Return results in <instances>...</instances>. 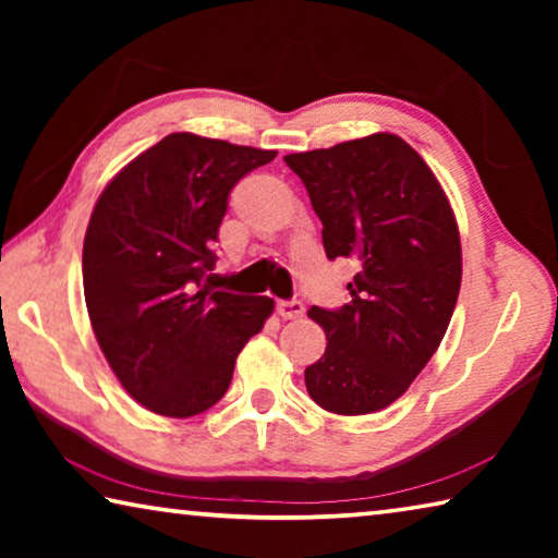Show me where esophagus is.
I'll return each instance as SVG.
<instances>
[{
  "mask_svg": "<svg viewBox=\"0 0 558 558\" xmlns=\"http://www.w3.org/2000/svg\"><path fill=\"white\" fill-rule=\"evenodd\" d=\"M276 310L282 319H300L305 315V305L300 300H280Z\"/></svg>",
  "mask_w": 558,
  "mask_h": 558,
  "instance_id": "34e87169",
  "label": "esophagus"
}]
</instances>
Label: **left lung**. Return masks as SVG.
Returning <instances> with one entry per match:
<instances>
[{
    "label": "left lung",
    "mask_w": 558,
    "mask_h": 558,
    "mask_svg": "<svg viewBox=\"0 0 558 558\" xmlns=\"http://www.w3.org/2000/svg\"><path fill=\"white\" fill-rule=\"evenodd\" d=\"M323 221L329 260L352 258V300L313 307L327 349L305 369L325 411H381L436 354L456 310L462 256L456 216L436 174L391 132L286 155Z\"/></svg>",
    "instance_id": "1"
}]
</instances>
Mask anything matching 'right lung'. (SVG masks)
<instances>
[{
    "label": "right lung",
    "instance_id": "obj_1",
    "mask_svg": "<svg viewBox=\"0 0 558 558\" xmlns=\"http://www.w3.org/2000/svg\"><path fill=\"white\" fill-rule=\"evenodd\" d=\"M278 153L172 132L102 189L83 241V292L110 369L145 409L204 413L272 313L270 298L209 292L229 194Z\"/></svg>",
    "mask_w": 558,
    "mask_h": 558
}]
</instances>
